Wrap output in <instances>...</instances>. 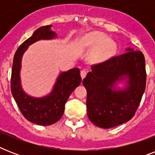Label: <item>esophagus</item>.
<instances>
[{
    "label": "esophagus",
    "instance_id": "1",
    "mask_svg": "<svg viewBox=\"0 0 155 155\" xmlns=\"http://www.w3.org/2000/svg\"><path fill=\"white\" fill-rule=\"evenodd\" d=\"M87 71L86 70H82L81 71H80V75H81V78L82 79H84V78L86 76V75H87Z\"/></svg>",
    "mask_w": 155,
    "mask_h": 155
}]
</instances>
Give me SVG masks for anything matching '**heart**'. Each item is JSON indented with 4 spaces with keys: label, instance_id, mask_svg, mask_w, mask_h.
<instances>
[{
    "label": "heart",
    "instance_id": "obj_1",
    "mask_svg": "<svg viewBox=\"0 0 155 155\" xmlns=\"http://www.w3.org/2000/svg\"><path fill=\"white\" fill-rule=\"evenodd\" d=\"M80 46L84 49H94L92 58L95 60H104L113 55L117 50L116 43L108 39L107 35L102 33L93 32L85 35L80 40Z\"/></svg>",
    "mask_w": 155,
    "mask_h": 155
}]
</instances>
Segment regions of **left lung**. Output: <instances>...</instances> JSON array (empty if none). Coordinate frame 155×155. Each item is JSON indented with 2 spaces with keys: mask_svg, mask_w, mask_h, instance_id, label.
<instances>
[{
  "mask_svg": "<svg viewBox=\"0 0 155 155\" xmlns=\"http://www.w3.org/2000/svg\"><path fill=\"white\" fill-rule=\"evenodd\" d=\"M83 80L87 90V116L94 125L104 129L115 127L134 116L142 101L147 83L143 54L127 52L93 64ZM129 78L125 90H113L115 83Z\"/></svg>",
  "mask_w": 155,
  "mask_h": 155,
  "instance_id": "8db88e82",
  "label": "left lung"
}]
</instances>
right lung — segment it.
<instances>
[{
  "mask_svg": "<svg viewBox=\"0 0 155 155\" xmlns=\"http://www.w3.org/2000/svg\"><path fill=\"white\" fill-rule=\"evenodd\" d=\"M55 36V33L51 30V25L38 28L18 47L13 57L10 83L13 97L25 119L40 125H52L62 117L68 97L82 81L80 69L73 68L61 73L53 91L47 97L35 98L22 91L20 84V69L24 52L34 42L40 39H51Z\"/></svg>",
  "mask_w": 155,
  "mask_h": 155,
  "instance_id": "1",
  "label": "right lung"
}]
</instances>
